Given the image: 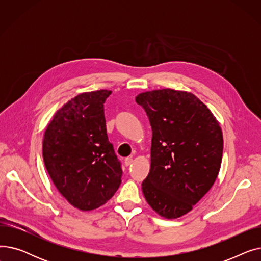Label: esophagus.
Wrapping results in <instances>:
<instances>
[{
  "mask_svg": "<svg viewBox=\"0 0 261 261\" xmlns=\"http://www.w3.org/2000/svg\"><path fill=\"white\" fill-rule=\"evenodd\" d=\"M132 163H133V159H132V158H127V159L125 160V165H126L127 167L130 166Z\"/></svg>",
  "mask_w": 261,
  "mask_h": 261,
  "instance_id": "1",
  "label": "esophagus"
}]
</instances>
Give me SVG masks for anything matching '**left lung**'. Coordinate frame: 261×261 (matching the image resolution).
I'll use <instances>...</instances> for the list:
<instances>
[{"label":"left lung","instance_id":"left-lung-1","mask_svg":"<svg viewBox=\"0 0 261 261\" xmlns=\"http://www.w3.org/2000/svg\"><path fill=\"white\" fill-rule=\"evenodd\" d=\"M152 128L151 166L142 184L151 208L166 219L193 210L220 171L223 135L218 120L196 95L162 89L135 97Z\"/></svg>","mask_w":261,"mask_h":261}]
</instances>
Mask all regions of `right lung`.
I'll return each instance as SVG.
<instances>
[{
	"label": "right lung",
	"mask_w": 261,
	"mask_h": 261,
	"mask_svg": "<svg viewBox=\"0 0 261 261\" xmlns=\"http://www.w3.org/2000/svg\"><path fill=\"white\" fill-rule=\"evenodd\" d=\"M112 91L81 93L63 105L46 127L43 161L59 193L90 212L111 199L122 170L109 142L103 103Z\"/></svg>",
	"instance_id": "add662e5"
}]
</instances>
